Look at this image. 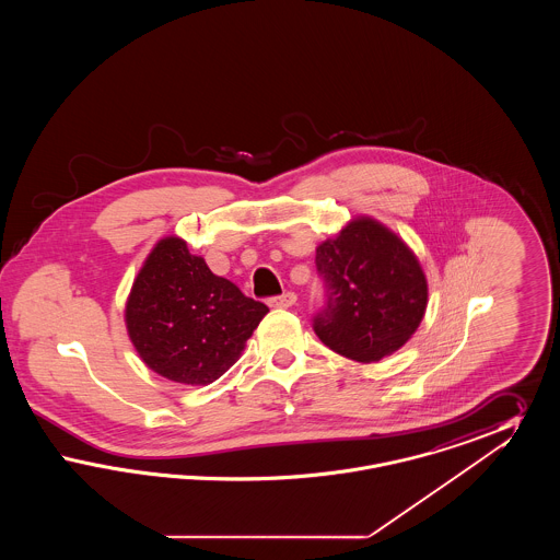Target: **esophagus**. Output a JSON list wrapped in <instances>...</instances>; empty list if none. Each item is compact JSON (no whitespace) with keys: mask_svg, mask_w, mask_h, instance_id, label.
Segmentation results:
<instances>
[{"mask_svg":"<svg viewBox=\"0 0 560 560\" xmlns=\"http://www.w3.org/2000/svg\"><path fill=\"white\" fill-rule=\"evenodd\" d=\"M295 300H298V295L293 292H285L283 295H277V298H270L268 300V306H272V308H290L295 304Z\"/></svg>","mask_w":560,"mask_h":560,"instance_id":"1","label":"esophagus"}]
</instances>
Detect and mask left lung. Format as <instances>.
<instances>
[{
  "mask_svg": "<svg viewBox=\"0 0 560 560\" xmlns=\"http://www.w3.org/2000/svg\"><path fill=\"white\" fill-rule=\"evenodd\" d=\"M317 270L327 306L315 334L347 359L372 363L393 354L424 319L428 281L418 256L372 215L352 218L319 243Z\"/></svg>",
  "mask_w": 560,
  "mask_h": 560,
  "instance_id": "obj_1",
  "label": "left lung"
}]
</instances>
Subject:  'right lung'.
Segmentation results:
<instances>
[{"label": "right lung", "mask_w": 560, "mask_h": 560, "mask_svg": "<svg viewBox=\"0 0 560 560\" xmlns=\"http://www.w3.org/2000/svg\"><path fill=\"white\" fill-rule=\"evenodd\" d=\"M268 306L213 275L187 241L155 243L133 279L126 329L142 363L163 377L208 386L240 359Z\"/></svg>", "instance_id": "1"}]
</instances>
